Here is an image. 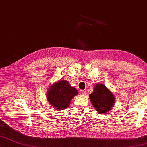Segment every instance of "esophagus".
Segmentation results:
<instances>
[{
  "label": "esophagus",
  "instance_id": "esophagus-1",
  "mask_svg": "<svg viewBox=\"0 0 147 147\" xmlns=\"http://www.w3.org/2000/svg\"><path fill=\"white\" fill-rule=\"evenodd\" d=\"M80 94L82 95H85L86 94V91H85V90H81L80 91Z\"/></svg>",
  "mask_w": 147,
  "mask_h": 147
}]
</instances>
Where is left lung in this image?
<instances>
[{
    "label": "left lung",
    "mask_w": 147,
    "mask_h": 147,
    "mask_svg": "<svg viewBox=\"0 0 147 147\" xmlns=\"http://www.w3.org/2000/svg\"><path fill=\"white\" fill-rule=\"evenodd\" d=\"M89 98L93 107L100 114L106 113L111 110L115 102L113 92L101 84L96 85Z\"/></svg>",
    "instance_id": "obj_1"
}]
</instances>
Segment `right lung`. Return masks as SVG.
Wrapping results in <instances>:
<instances>
[{
  "instance_id": "1",
  "label": "right lung",
  "mask_w": 147,
  "mask_h": 147,
  "mask_svg": "<svg viewBox=\"0 0 147 147\" xmlns=\"http://www.w3.org/2000/svg\"><path fill=\"white\" fill-rule=\"evenodd\" d=\"M78 94L76 88L71 86L66 80L55 82L49 87L47 92V101L53 107L63 110L68 107L74 96Z\"/></svg>"
}]
</instances>
